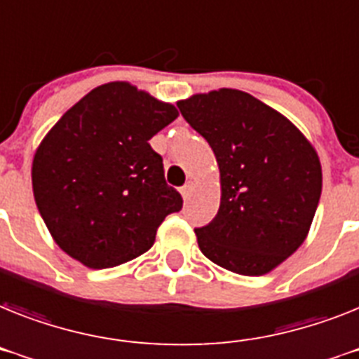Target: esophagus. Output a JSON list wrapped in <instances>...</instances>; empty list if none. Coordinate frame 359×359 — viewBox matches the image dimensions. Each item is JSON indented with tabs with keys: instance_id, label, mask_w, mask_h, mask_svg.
<instances>
[{
	"instance_id": "34e87169",
	"label": "esophagus",
	"mask_w": 359,
	"mask_h": 359,
	"mask_svg": "<svg viewBox=\"0 0 359 359\" xmlns=\"http://www.w3.org/2000/svg\"><path fill=\"white\" fill-rule=\"evenodd\" d=\"M191 191H194V184H191V182H188V184H184L182 188H180V194H182L184 201H188L189 195H191Z\"/></svg>"
}]
</instances>
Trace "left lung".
I'll list each match as a JSON object with an SVG mask.
<instances>
[{
	"label": "left lung",
	"instance_id": "left-lung-1",
	"mask_svg": "<svg viewBox=\"0 0 359 359\" xmlns=\"http://www.w3.org/2000/svg\"><path fill=\"white\" fill-rule=\"evenodd\" d=\"M221 171V206L198 248L241 276H263L305 241L321 197L318 153L299 129L248 93L219 89L179 102Z\"/></svg>",
	"mask_w": 359,
	"mask_h": 359
}]
</instances>
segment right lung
Instances as JSON below:
<instances>
[{"instance_id":"right-lung-1","label":"right lung","mask_w":359,"mask_h":359,"mask_svg":"<svg viewBox=\"0 0 359 359\" xmlns=\"http://www.w3.org/2000/svg\"><path fill=\"white\" fill-rule=\"evenodd\" d=\"M179 111L126 82L93 89L56 122L32 162L36 206L56 245L89 268L151 248L182 197L165 184L151 137Z\"/></svg>"}]
</instances>
